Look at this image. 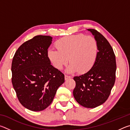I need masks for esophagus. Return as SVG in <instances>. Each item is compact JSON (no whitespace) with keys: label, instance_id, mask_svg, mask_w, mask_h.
I'll return each instance as SVG.
<instances>
[{"label":"esophagus","instance_id":"obj_1","mask_svg":"<svg viewBox=\"0 0 130 130\" xmlns=\"http://www.w3.org/2000/svg\"><path fill=\"white\" fill-rule=\"evenodd\" d=\"M70 78V76H68V75H65V80H67Z\"/></svg>","mask_w":130,"mask_h":130}]
</instances>
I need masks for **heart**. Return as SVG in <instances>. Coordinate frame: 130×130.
Wrapping results in <instances>:
<instances>
[{
    "mask_svg": "<svg viewBox=\"0 0 130 130\" xmlns=\"http://www.w3.org/2000/svg\"><path fill=\"white\" fill-rule=\"evenodd\" d=\"M55 46L57 50H48V58L58 69H62L69 58L70 63L67 70L69 73H86L93 67L98 58V43L93 37L72 35L59 39Z\"/></svg>",
    "mask_w": 130,
    "mask_h": 130,
    "instance_id": "heart-1",
    "label": "heart"
}]
</instances>
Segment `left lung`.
<instances>
[{"label":"left lung","mask_w":130,"mask_h":130,"mask_svg":"<svg viewBox=\"0 0 130 130\" xmlns=\"http://www.w3.org/2000/svg\"><path fill=\"white\" fill-rule=\"evenodd\" d=\"M98 43L96 62L88 72L74 77L76 82L73 96L82 106L93 108L103 104L111 93L115 81V55L107 39L94 29H88Z\"/></svg>","instance_id":"1"}]
</instances>
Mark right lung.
Instances as JSON below:
<instances>
[{
	"mask_svg": "<svg viewBox=\"0 0 130 130\" xmlns=\"http://www.w3.org/2000/svg\"><path fill=\"white\" fill-rule=\"evenodd\" d=\"M52 37L37 36L23 43L12 59V84L21 104L32 111L49 106L64 74L53 67L47 57Z\"/></svg>",
	"mask_w": 130,
	"mask_h": 130,
	"instance_id": "right-lung-1",
	"label": "right lung"
}]
</instances>
